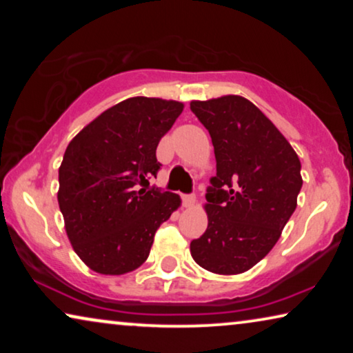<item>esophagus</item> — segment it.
I'll use <instances>...</instances> for the list:
<instances>
[{
	"mask_svg": "<svg viewBox=\"0 0 353 353\" xmlns=\"http://www.w3.org/2000/svg\"><path fill=\"white\" fill-rule=\"evenodd\" d=\"M183 199V205L185 207H192L196 204V196L194 194H185L181 197Z\"/></svg>",
	"mask_w": 353,
	"mask_h": 353,
	"instance_id": "34e87169",
	"label": "esophagus"
}]
</instances>
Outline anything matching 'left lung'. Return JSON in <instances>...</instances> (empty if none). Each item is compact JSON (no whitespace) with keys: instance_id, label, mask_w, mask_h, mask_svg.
Masks as SVG:
<instances>
[{"instance_id":"1","label":"left lung","mask_w":353,"mask_h":353,"mask_svg":"<svg viewBox=\"0 0 353 353\" xmlns=\"http://www.w3.org/2000/svg\"><path fill=\"white\" fill-rule=\"evenodd\" d=\"M191 110L209 130L216 161L204 205L209 225L191 241V255L212 273H244L273 249L296 210L301 161L243 96L191 101Z\"/></svg>"}]
</instances>
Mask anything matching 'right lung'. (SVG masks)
I'll list each match as a JSON object with an SVG mask.
<instances>
[{"instance_id":"obj_1","label":"right lung","mask_w":353,"mask_h":353,"mask_svg":"<svg viewBox=\"0 0 353 353\" xmlns=\"http://www.w3.org/2000/svg\"><path fill=\"white\" fill-rule=\"evenodd\" d=\"M183 103L128 98L72 139L59 167L57 202L72 248L101 274H125L146 262L154 234L181 205L178 194L149 188L156 149Z\"/></svg>"}]
</instances>
